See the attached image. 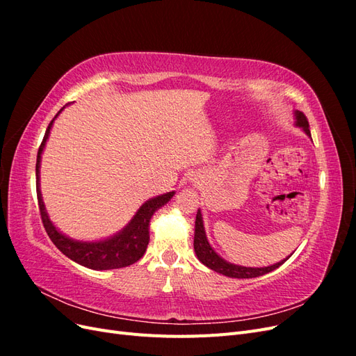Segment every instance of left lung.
<instances>
[{
    "label": "left lung",
    "instance_id": "left-lung-1",
    "mask_svg": "<svg viewBox=\"0 0 356 356\" xmlns=\"http://www.w3.org/2000/svg\"><path fill=\"white\" fill-rule=\"evenodd\" d=\"M297 117V126L303 127V131L310 136V131H309V122L307 117L301 113L297 111L296 113ZM195 251L199 260L209 268H212L213 272L221 273L224 276L229 277H238V279H250V277H257V276H263L268 272L275 270L281 264H284L286 260L279 261L273 266L268 267H242V266H236V264H230L227 261H224L222 258L215 252L211 245L208 243L207 234H204V229H203V221H202V213L200 211H197L196 215V227H195Z\"/></svg>",
    "mask_w": 356,
    "mask_h": 356
}]
</instances>
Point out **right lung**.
I'll list each match as a JSON object with an SVG mask.
<instances>
[{
	"mask_svg": "<svg viewBox=\"0 0 356 356\" xmlns=\"http://www.w3.org/2000/svg\"><path fill=\"white\" fill-rule=\"evenodd\" d=\"M51 124H53V120L49 123L44 138H42V143L38 148L37 165H35L38 209H40L42 225H44L49 238L51 239L53 243L56 245V248L62 254H65L68 258H71L72 261L79 263L84 267L93 268V270L122 268L136 263L139 258L144 255L149 241V234H148L149 218L153 217V213L160 207H163L165 203L170 200V197L175 195V191H169L166 195H161L145 202L143 207L138 209L132 221L126 225V229H123V232H120L118 234L113 236L111 239H105L101 242H75L68 239L67 236H63L60 232H58L55 225H53L51 221L49 220L47 213L44 211V204H42L40 187H38L41 153H42V148L46 145Z\"/></svg>",
	"mask_w": 356,
	"mask_h": 356,
	"instance_id": "1",
	"label": "right lung"
}]
</instances>
